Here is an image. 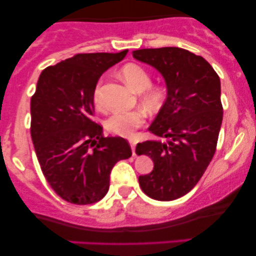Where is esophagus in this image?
Instances as JSON below:
<instances>
[{"mask_svg": "<svg viewBox=\"0 0 256 256\" xmlns=\"http://www.w3.org/2000/svg\"><path fill=\"white\" fill-rule=\"evenodd\" d=\"M128 142H130V146H131L132 152H134V148H136V142H134V140H128Z\"/></svg>", "mask_w": 256, "mask_h": 256, "instance_id": "obj_1", "label": "esophagus"}]
</instances>
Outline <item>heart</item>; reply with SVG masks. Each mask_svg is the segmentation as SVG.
Here are the masks:
<instances>
[{
	"instance_id": "b5f03b06",
	"label": "heart",
	"mask_w": 256,
	"mask_h": 256,
	"mask_svg": "<svg viewBox=\"0 0 256 256\" xmlns=\"http://www.w3.org/2000/svg\"><path fill=\"white\" fill-rule=\"evenodd\" d=\"M124 80L132 89L142 91L143 102L152 110H156L164 101V91L161 88L152 84V76L143 66L137 64H128L122 68ZM94 104L100 110L104 107L102 95V79L96 83L92 92ZM146 118V112L140 108L126 112H116L106 122V128L114 134L122 137H132L137 128L144 124Z\"/></svg>"
}]
</instances>
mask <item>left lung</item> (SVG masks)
<instances>
[{
    "label": "left lung",
    "instance_id": "8db88e82",
    "mask_svg": "<svg viewBox=\"0 0 256 256\" xmlns=\"http://www.w3.org/2000/svg\"><path fill=\"white\" fill-rule=\"evenodd\" d=\"M132 56L155 67L167 85L166 102L149 131L168 140L138 143L136 154L154 162L138 182L149 198L173 201L198 184L216 152L222 122L220 79L204 58L182 48L138 49Z\"/></svg>",
    "mask_w": 256,
    "mask_h": 256
}]
</instances>
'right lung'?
<instances>
[{"mask_svg": "<svg viewBox=\"0 0 256 256\" xmlns=\"http://www.w3.org/2000/svg\"><path fill=\"white\" fill-rule=\"evenodd\" d=\"M77 54L43 70L31 98V137L48 184L64 201L95 204L110 189L113 166L132 155L122 137L92 120V92L106 70L128 54Z\"/></svg>", "mask_w": 256, "mask_h": 256, "instance_id": "obj_1", "label": "right lung"}]
</instances>
